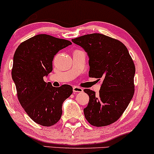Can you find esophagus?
Returning a JSON list of instances; mask_svg holds the SVG:
<instances>
[{
	"mask_svg": "<svg viewBox=\"0 0 154 154\" xmlns=\"http://www.w3.org/2000/svg\"><path fill=\"white\" fill-rule=\"evenodd\" d=\"M72 91H73V93L75 94V93H81L83 91V89H82V88L79 87V86H74L72 88Z\"/></svg>",
	"mask_w": 154,
	"mask_h": 154,
	"instance_id": "1",
	"label": "esophagus"
}]
</instances>
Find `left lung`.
<instances>
[{
	"label": "left lung",
	"instance_id": "1",
	"mask_svg": "<svg viewBox=\"0 0 154 154\" xmlns=\"http://www.w3.org/2000/svg\"><path fill=\"white\" fill-rule=\"evenodd\" d=\"M87 53L90 77L103 80L99 94L90 89L84 109L86 119L96 127L105 126L119 119L134 94L135 67L126 47L115 39L92 33L72 39Z\"/></svg>",
	"mask_w": 154,
	"mask_h": 154
}]
</instances>
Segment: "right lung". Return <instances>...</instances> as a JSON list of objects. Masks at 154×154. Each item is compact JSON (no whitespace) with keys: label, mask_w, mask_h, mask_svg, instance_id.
<instances>
[{"label":"right lung","mask_w":154,"mask_h":154,"mask_svg":"<svg viewBox=\"0 0 154 154\" xmlns=\"http://www.w3.org/2000/svg\"><path fill=\"white\" fill-rule=\"evenodd\" d=\"M70 45L69 40L39 34L21 43L15 51L12 78L19 101L30 118L43 126L59 121L63 103L72 94L70 85L54 87L43 79L53 70L54 56Z\"/></svg>","instance_id":"obj_1"}]
</instances>
